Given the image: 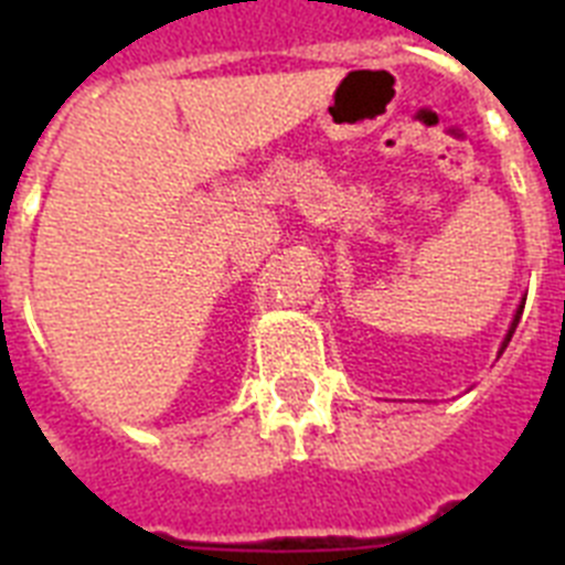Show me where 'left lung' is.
Returning a JSON list of instances; mask_svg holds the SVG:
<instances>
[{
    "instance_id": "obj_1",
    "label": "left lung",
    "mask_w": 565,
    "mask_h": 565,
    "mask_svg": "<svg viewBox=\"0 0 565 565\" xmlns=\"http://www.w3.org/2000/svg\"><path fill=\"white\" fill-rule=\"evenodd\" d=\"M523 306H526V299H521V306H518L515 317H512V326H509L507 337H503V342H501V351H498V356H501V353H503V351H507V344H509V339H512V333H515L518 322H521V313H523Z\"/></svg>"
}]
</instances>
